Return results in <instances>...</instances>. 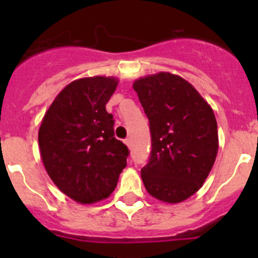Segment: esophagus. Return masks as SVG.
I'll use <instances>...</instances> for the list:
<instances>
[{"instance_id":"34e87169","label":"esophagus","mask_w":258,"mask_h":258,"mask_svg":"<svg viewBox=\"0 0 258 258\" xmlns=\"http://www.w3.org/2000/svg\"><path fill=\"white\" fill-rule=\"evenodd\" d=\"M124 145L127 146V147H131V139H126L124 140Z\"/></svg>"}]
</instances>
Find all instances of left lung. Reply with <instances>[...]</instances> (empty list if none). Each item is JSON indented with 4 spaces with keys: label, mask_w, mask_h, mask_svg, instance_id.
Listing matches in <instances>:
<instances>
[{
    "label": "left lung",
    "mask_w": 258,
    "mask_h": 258,
    "mask_svg": "<svg viewBox=\"0 0 258 258\" xmlns=\"http://www.w3.org/2000/svg\"><path fill=\"white\" fill-rule=\"evenodd\" d=\"M132 86L152 137L150 161L141 170L145 188L158 201L179 204L201 188L212 170L218 151L215 113L178 75L158 72Z\"/></svg>",
    "instance_id": "obj_1"
}]
</instances>
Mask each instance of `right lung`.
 Listing matches in <instances>:
<instances>
[{"mask_svg": "<svg viewBox=\"0 0 258 258\" xmlns=\"http://www.w3.org/2000/svg\"><path fill=\"white\" fill-rule=\"evenodd\" d=\"M117 85V77L106 76L72 81L41 122L43 166L59 191L77 204L92 205L110 197L127 165L128 150L113 137V116L106 111Z\"/></svg>", "mask_w": 258, "mask_h": 258, "instance_id": "1", "label": "right lung"}]
</instances>
